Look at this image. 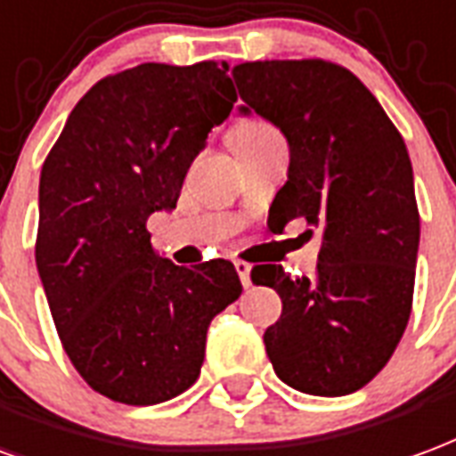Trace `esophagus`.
<instances>
[{
	"label": "esophagus",
	"instance_id": "obj_1",
	"mask_svg": "<svg viewBox=\"0 0 456 456\" xmlns=\"http://www.w3.org/2000/svg\"><path fill=\"white\" fill-rule=\"evenodd\" d=\"M234 268H237L239 278H241V285H244V288H251V263L234 261Z\"/></svg>",
	"mask_w": 456,
	"mask_h": 456
}]
</instances>
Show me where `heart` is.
Instances as JSON below:
<instances>
[{"instance_id": "heart-1", "label": "heart", "mask_w": 456, "mask_h": 456, "mask_svg": "<svg viewBox=\"0 0 456 456\" xmlns=\"http://www.w3.org/2000/svg\"><path fill=\"white\" fill-rule=\"evenodd\" d=\"M268 134H275V130L268 123H263V120H246V123L234 127V133H232L229 140H234V142H256V140L268 137Z\"/></svg>"}]
</instances>
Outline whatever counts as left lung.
<instances>
[{
	"instance_id": "8db88e82",
	"label": "left lung",
	"mask_w": 456,
	"mask_h": 456,
	"mask_svg": "<svg viewBox=\"0 0 456 456\" xmlns=\"http://www.w3.org/2000/svg\"><path fill=\"white\" fill-rule=\"evenodd\" d=\"M232 77L241 113L278 125L289 144L268 227L305 219L306 232H323L312 278L275 263L251 271L254 285L282 299L265 353L292 389L346 396L389 362L413 306L420 215L406 142L372 91L336 62L258 60Z\"/></svg>"
}]
</instances>
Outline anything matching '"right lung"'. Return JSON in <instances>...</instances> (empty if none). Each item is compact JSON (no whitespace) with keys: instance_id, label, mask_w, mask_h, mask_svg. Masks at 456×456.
<instances>
[{"instance_id":"obj_1","label":"right lung","mask_w":456,"mask_h":456,"mask_svg":"<svg viewBox=\"0 0 456 456\" xmlns=\"http://www.w3.org/2000/svg\"><path fill=\"white\" fill-rule=\"evenodd\" d=\"M234 101L215 60L144 62L94 84L45 157L36 265L67 357L110 401L151 406L193 387L208 326L241 295L234 263L176 265L147 232Z\"/></svg>"}]
</instances>
